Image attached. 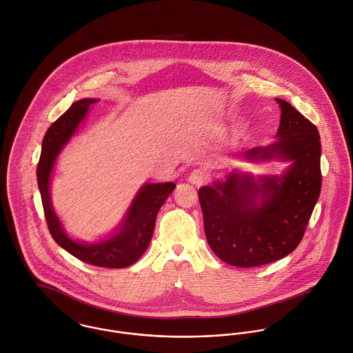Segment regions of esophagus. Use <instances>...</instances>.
Here are the masks:
<instances>
[{
	"label": "esophagus",
	"mask_w": 353,
	"mask_h": 353,
	"mask_svg": "<svg viewBox=\"0 0 353 353\" xmlns=\"http://www.w3.org/2000/svg\"><path fill=\"white\" fill-rule=\"evenodd\" d=\"M188 180H190V183H192L195 185H203L205 183H208L209 174L203 169H195L191 172Z\"/></svg>",
	"instance_id": "obj_1"
}]
</instances>
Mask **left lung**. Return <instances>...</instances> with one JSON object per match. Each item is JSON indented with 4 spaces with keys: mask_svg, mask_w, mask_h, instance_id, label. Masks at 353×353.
I'll list each match as a JSON object with an SVG mask.
<instances>
[{
    "mask_svg": "<svg viewBox=\"0 0 353 353\" xmlns=\"http://www.w3.org/2000/svg\"><path fill=\"white\" fill-rule=\"evenodd\" d=\"M281 108L279 141L243 154L247 159H281L282 176L256 181L230 173L199 190L205 233L214 254L230 266L256 268L282 259L301 241L321 194V141L316 127L289 102Z\"/></svg>",
    "mask_w": 353,
    "mask_h": 353,
    "instance_id": "left-lung-1",
    "label": "left lung"
}]
</instances>
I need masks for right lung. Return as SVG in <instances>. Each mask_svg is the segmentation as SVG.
<instances>
[{
  "label": "right lung",
  "instance_id": "add662e5",
  "mask_svg": "<svg viewBox=\"0 0 353 353\" xmlns=\"http://www.w3.org/2000/svg\"><path fill=\"white\" fill-rule=\"evenodd\" d=\"M95 102L97 99L76 101L50 125L42 141L41 158L37 166V180L48 228L54 241L81 262L99 268L123 269L134 265L147 250L152 237L157 214L176 184H144L135 196L119 232L101 243L83 244L67 236L52 208L49 192L50 174L57 155L85 117L88 106Z\"/></svg>",
  "mask_w": 353,
  "mask_h": 353
}]
</instances>
